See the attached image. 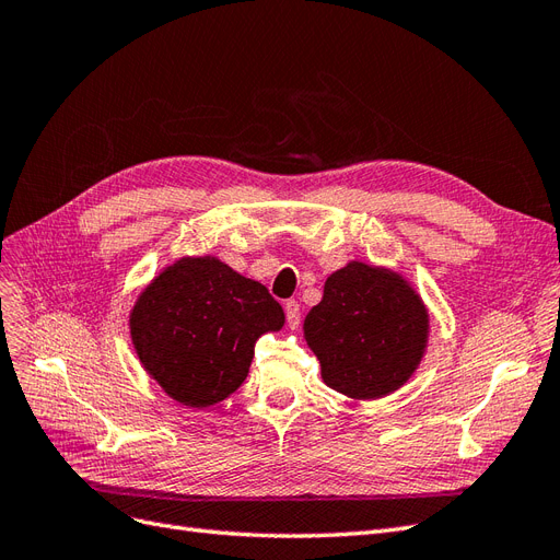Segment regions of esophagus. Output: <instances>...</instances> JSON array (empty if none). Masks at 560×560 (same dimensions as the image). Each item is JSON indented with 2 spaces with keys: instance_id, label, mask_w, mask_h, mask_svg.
<instances>
[{
  "instance_id": "1",
  "label": "esophagus",
  "mask_w": 560,
  "mask_h": 560,
  "mask_svg": "<svg viewBox=\"0 0 560 560\" xmlns=\"http://www.w3.org/2000/svg\"><path fill=\"white\" fill-rule=\"evenodd\" d=\"M284 315H287V327H290V329H299V322H301V306H299V301H287V303H284Z\"/></svg>"
}]
</instances>
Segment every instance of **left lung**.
Returning <instances> with one entry per match:
<instances>
[{
	"label": "left lung",
	"mask_w": 560,
	"mask_h": 560,
	"mask_svg": "<svg viewBox=\"0 0 560 560\" xmlns=\"http://www.w3.org/2000/svg\"><path fill=\"white\" fill-rule=\"evenodd\" d=\"M322 381L350 399H381L409 383L430 343V311L399 270L348 261L303 319Z\"/></svg>",
	"instance_id": "obj_1"
}]
</instances>
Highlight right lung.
Masks as SVG:
<instances>
[{"label":"right lung","mask_w":560,"mask_h":560,"mask_svg":"<svg viewBox=\"0 0 560 560\" xmlns=\"http://www.w3.org/2000/svg\"><path fill=\"white\" fill-rule=\"evenodd\" d=\"M284 313L266 287L217 257H182L135 299V354L163 393L191 409L224 401L243 385L254 343L280 331Z\"/></svg>","instance_id":"add662e5"}]
</instances>
